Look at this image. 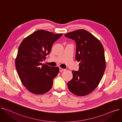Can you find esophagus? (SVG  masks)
<instances>
[{
	"instance_id": "34e87169",
	"label": "esophagus",
	"mask_w": 122,
	"mask_h": 122,
	"mask_svg": "<svg viewBox=\"0 0 122 122\" xmlns=\"http://www.w3.org/2000/svg\"><path fill=\"white\" fill-rule=\"evenodd\" d=\"M66 69H63V68H59V71L60 72H63V71H64Z\"/></svg>"
}]
</instances>
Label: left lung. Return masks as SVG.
Masks as SVG:
<instances>
[{
	"label": "left lung",
	"instance_id": "obj_1",
	"mask_svg": "<svg viewBox=\"0 0 122 122\" xmlns=\"http://www.w3.org/2000/svg\"><path fill=\"white\" fill-rule=\"evenodd\" d=\"M76 43V59L78 71H73V78L68 82L70 91L78 96L91 93L99 85L106 68L104 51L100 41L85 30H79L64 35Z\"/></svg>",
	"mask_w": 122,
	"mask_h": 122
}]
</instances>
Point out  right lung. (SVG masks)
Segmentation results:
<instances>
[{
	"mask_svg": "<svg viewBox=\"0 0 122 122\" xmlns=\"http://www.w3.org/2000/svg\"><path fill=\"white\" fill-rule=\"evenodd\" d=\"M62 35L40 30L25 37L21 43L15 66L21 82L30 92L42 94L52 87L53 80L59 69L43 64L41 62L46 60L53 44Z\"/></svg>",
	"mask_w": 122,
	"mask_h": 122,
	"instance_id": "right-lung-1",
	"label": "right lung"
}]
</instances>
